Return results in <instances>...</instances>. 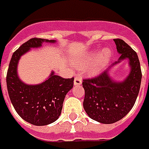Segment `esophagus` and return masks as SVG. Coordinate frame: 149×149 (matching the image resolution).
<instances>
[{"label":"esophagus","instance_id":"esophagus-1","mask_svg":"<svg viewBox=\"0 0 149 149\" xmlns=\"http://www.w3.org/2000/svg\"><path fill=\"white\" fill-rule=\"evenodd\" d=\"M81 83H82V79L79 76L75 77L74 80V86H79V85H81Z\"/></svg>","mask_w":149,"mask_h":149}]
</instances>
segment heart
I'll return each mask as SVG.
<instances>
[{
    "mask_svg": "<svg viewBox=\"0 0 149 149\" xmlns=\"http://www.w3.org/2000/svg\"><path fill=\"white\" fill-rule=\"evenodd\" d=\"M112 57V50L110 48H104L101 51L100 50H92L90 51L85 55H83L81 58L77 60L75 65L77 66H83L92 63L94 60L95 62L89 69L90 74H96L103 69Z\"/></svg>",
    "mask_w": 149,
    "mask_h": 149,
    "instance_id": "heart-1",
    "label": "heart"
}]
</instances>
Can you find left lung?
<instances>
[{
	"mask_svg": "<svg viewBox=\"0 0 149 149\" xmlns=\"http://www.w3.org/2000/svg\"><path fill=\"white\" fill-rule=\"evenodd\" d=\"M120 57L99 76L83 79L85 90L83 108L88 116L102 123H116L125 116L134 104L140 91L141 70L137 54L121 39H114ZM124 60L129 61L130 74L118 81L110 75L111 69Z\"/></svg>",
	"mask_w": 149,
	"mask_h": 149,
	"instance_id": "8db88e82",
	"label": "left lung"
}]
</instances>
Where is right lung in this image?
Returning <instances> with one entry per match:
<instances>
[{
  "mask_svg": "<svg viewBox=\"0 0 149 149\" xmlns=\"http://www.w3.org/2000/svg\"><path fill=\"white\" fill-rule=\"evenodd\" d=\"M55 43L56 40L31 38L13 53L6 77L7 89L13 106L23 120L36 126L54 123L61 115L66 95L74 86V78L63 79L51 71L39 84H27L21 80L17 66L21 57L43 43Z\"/></svg>",
  "mask_w": 149,
  "mask_h": 149,
  "instance_id": "1",
  "label": "right lung"
}]
</instances>
